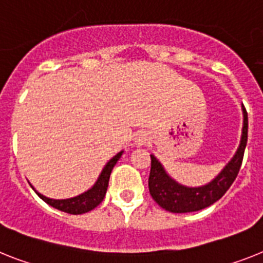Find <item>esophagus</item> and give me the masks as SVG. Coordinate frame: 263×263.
I'll use <instances>...</instances> for the list:
<instances>
[{"mask_svg":"<svg viewBox=\"0 0 263 263\" xmlns=\"http://www.w3.org/2000/svg\"><path fill=\"white\" fill-rule=\"evenodd\" d=\"M149 140V134L147 131H139L135 136V142L138 143L139 145L145 144V143Z\"/></svg>","mask_w":263,"mask_h":263,"instance_id":"esophagus-1","label":"esophagus"}]
</instances>
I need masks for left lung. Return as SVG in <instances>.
<instances>
[{"label": "left lung", "instance_id": "1", "mask_svg": "<svg viewBox=\"0 0 263 263\" xmlns=\"http://www.w3.org/2000/svg\"><path fill=\"white\" fill-rule=\"evenodd\" d=\"M242 112H243V127H242L239 147L237 148L235 155L224 165L223 170L204 186H183L165 173L162 163L155 156L151 155L148 189L152 199L159 206L170 213H193L211 206L224 195L239 173L243 152L248 143V112L243 105H242Z\"/></svg>", "mask_w": 263, "mask_h": 263}]
</instances>
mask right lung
Segmentation results:
<instances>
[{
    "instance_id": "right-lung-1",
    "label": "right lung",
    "mask_w": 263,
    "mask_h": 263,
    "mask_svg": "<svg viewBox=\"0 0 263 263\" xmlns=\"http://www.w3.org/2000/svg\"><path fill=\"white\" fill-rule=\"evenodd\" d=\"M123 152L124 151H120L119 154H116V155L104 165V168H103V171H101V174L99 175L98 180L95 182L93 186L90 187L89 190H87L85 193L80 194V195L73 196V198H68V199H52V198H48V196L40 194L39 191L34 190L33 186L32 189L36 191L37 195H39L44 202L48 203L49 206L57 209V210L64 211V213L68 214H73V215L88 213V211L93 210L95 207H98L99 204L103 202V199H104L112 168H114L115 164L118 163L120 156L123 155Z\"/></svg>"
}]
</instances>
